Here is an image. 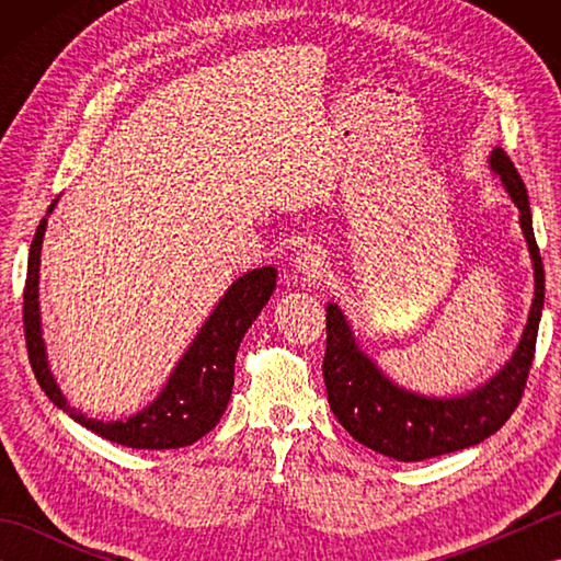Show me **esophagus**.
<instances>
[{
	"label": "esophagus",
	"mask_w": 561,
	"mask_h": 561,
	"mask_svg": "<svg viewBox=\"0 0 561 561\" xmlns=\"http://www.w3.org/2000/svg\"><path fill=\"white\" fill-rule=\"evenodd\" d=\"M294 270L304 282L318 279L325 272V253L318 245H306L294 257Z\"/></svg>",
	"instance_id": "34e87169"
}]
</instances>
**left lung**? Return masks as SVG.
I'll return each mask as SVG.
<instances>
[{
	"mask_svg": "<svg viewBox=\"0 0 561 561\" xmlns=\"http://www.w3.org/2000/svg\"><path fill=\"white\" fill-rule=\"evenodd\" d=\"M490 169L520 211V229L528 241L535 270V296L528 323L514 356L502 371L480 388L456 398H426L404 390L380 371L371 356L362 352L337 304H328L325 308L328 347L323 376L330 410L359 444L388 458L414 462L480 444L506 424L523 398L545 304V270L533 233L528 190L514 161L496 147L490 153Z\"/></svg>",
	"mask_w": 561,
	"mask_h": 561,
	"instance_id": "8db88e82",
	"label": "left lung"
}]
</instances>
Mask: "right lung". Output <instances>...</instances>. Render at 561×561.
<instances>
[{"label": "right lung", "mask_w": 561, "mask_h": 561, "mask_svg": "<svg viewBox=\"0 0 561 561\" xmlns=\"http://www.w3.org/2000/svg\"><path fill=\"white\" fill-rule=\"evenodd\" d=\"M55 205L57 199L47 207V214L55 209ZM47 214L45 219H41L33 236L28 250L26 289H23V332H26L28 359L45 396L59 410L67 412L71 420L91 428L93 434L113 440V444L149 450L183 448L195 444L197 438L209 434L219 424L226 404H229L236 352L241 347V340L248 328L253 325V320L260 316L262 308L270 301L274 287H277V270H250L231 284L229 291L221 296V301L183 354V359L173 368L169 383L163 386L159 398L149 408L121 422L89 420L87 414L69 408L67 398L62 396L55 376L50 374V364H47L45 354L38 306V277Z\"/></svg>", "instance_id": "right-lung-1"}]
</instances>
